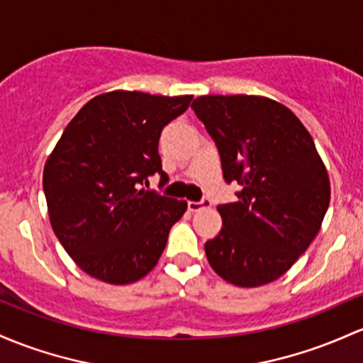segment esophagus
I'll list each match as a JSON object with an SVG mask.
<instances>
[{"label": "esophagus", "instance_id": "1", "mask_svg": "<svg viewBox=\"0 0 363 363\" xmlns=\"http://www.w3.org/2000/svg\"><path fill=\"white\" fill-rule=\"evenodd\" d=\"M205 206H210V200H206V198H203L200 201H188L189 212H198V210L205 208Z\"/></svg>", "mask_w": 363, "mask_h": 363}]
</instances>
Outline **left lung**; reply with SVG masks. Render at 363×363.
<instances>
[{
    "instance_id": "obj_1",
    "label": "left lung",
    "mask_w": 363,
    "mask_h": 363,
    "mask_svg": "<svg viewBox=\"0 0 363 363\" xmlns=\"http://www.w3.org/2000/svg\"><path fill=\"white\" fill-rule=\"evenodd\" d=\"M191 108L220 155L238 201L218 205L222 229L205 242L224 281L257 288L291 269L328 212V170L291 110L262 96H200Z\"/></svg>"
}]
</instances>
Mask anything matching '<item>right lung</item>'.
Segmentation results:
<instances>
[{
	"instance_id": "1",
	"label": "right lung",
	"mask_w": 363,
	"mask_h": 363,
	"mask_svg": "<svg viewBox=\"0 0 363 363\" xmlns=\"http://www.w3.org/2000/svg\"><path fill=\"white\" fill-rule=\"evenodd\" d=\"M193 96L111 91L87 101L48 158L43 189L51 227L65 252L108 284H130L157 265L188 203L148 186L162 170L163 127Z\"/></svg>"
}]
</instances>
